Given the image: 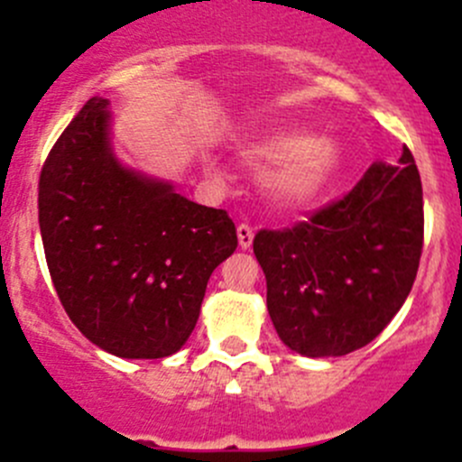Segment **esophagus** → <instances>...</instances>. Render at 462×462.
I'll use <instances>...</instances> for the list:
<instances>
[{"instance_id": "34e87169", "label": "esophagus", "mask_w": 462, "mask_h": 462, "mask_svg": "<svg viewBox=\"0 0 462 462\" xmlns=\"http://www.w3.org/2000/svg\"><path fill=\"white\" fill-rule=\"evenodd\" d=\"M236 236H239V245L244 250H248L250 245H253V239H254V230L248 226V223H241L239 227H236Z\"/></svg>"}]
</instances>
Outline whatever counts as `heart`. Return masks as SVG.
<instances>
[{
  "mask_svg": "<svg viewBox=\"0 0 462 462\" xmlns=\"http://www.w3.org/2000/svg\"><path fill=\"white\" fill-rule=\"evenodd\" d=\"M244 162L270 176V194L288 208H304L324 197L342 170V152L328 138L315 141L313 134L283 129L261 136L244 149ZM209 174L217 165L208 162Z\"/></svg>",
  "mask_w": 462,
  "mask_h": 462,
  "instance_id": "1",
  "label": "heart"
}]
</instances>
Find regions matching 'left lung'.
Returning <instances> with one entry per match:
<instances>
[{
	"label": "left lung",
	"instance_id": "left-lung-1",
	"mask_svg": "<svg viewBox=\"0 0 462 462\" xmlns=\"http://www.w3.org/2000/svg\"><path fill=\"white\" fill-rule=\"evenodd\" d=\"M422 183L409 149L292 230H261L254 254L279 339L306 357L366 346L402 309L422 253Z\"/></svg>",
	"mask_w": 462,
	"mask_h": 462
}]
</instances>
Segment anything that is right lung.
I'll return each mask as SVG.
<instances>
[{
    "mask_svg": "<svg viewBox=\"0 0 462 462\" xmlns=\"http://www.w3.org/2000/svg\"><path fill=\"white\" fill-rule=\"evenodd\" d=\"M106 97H91L40 174V232L64 310L88 342L127 360L180 351L209 274L236 250L226 209L125 167Z\"/></svg>",
    "mask_w": 462,
    "mask_h": 462,
    "instance_id": "1",
    "label": "right lung"
}]
</instances>
